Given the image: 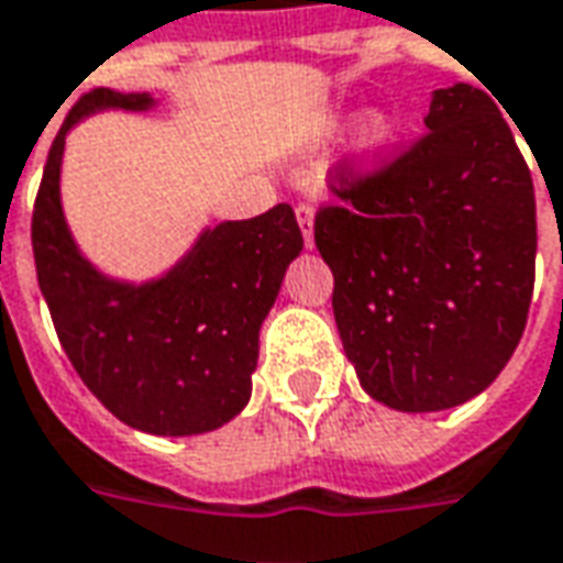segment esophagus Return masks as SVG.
Returning <instances> with one entry per match:
<instances>
[{"instance_id":"34e87169","label":"esophagus","mask_w":563,"mask_h":563,"mask_svg":"<svg viewBox=\"0 0 563 563\" xmlns=\"http://www.w3.org/2000/svg\"><path fill=\"white\" fill-rule=\"evenodd\" d=\"M295 219H298V228H301V234H305V246H313V207L310 203H298V210H295Z\"/></svg>"}]
</instances>
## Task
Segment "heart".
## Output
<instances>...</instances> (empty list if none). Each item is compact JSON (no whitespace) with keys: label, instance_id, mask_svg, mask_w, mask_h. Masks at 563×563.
<instances>
[{"label":"heart","instance_id":"heart-1","mask_svg":"<svg viewBox=\"0 0 563 563\" xmlns=\"http://www.w3.org/2000/svg\"><path fill=\"white\" fill-rule=\"evenodd\" d=\"M344 121H347V112H335V115H329L325 128H329V131H341ZM393 140H396V124H393L390 118L372 115L365 121L363 133H360V155L368 161L380 158V155L393 145Z\"/></svg>","mask_w":563,"mask_h":563}]
</instances>
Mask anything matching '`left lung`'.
<instances>
[{
  "mask_svg": "<svg viewBox=\"0 0 563 563\" xmlns=\"http://www.w3.org/2000/svg\"><path fill=\"white\" fill-rule=\"evenodd\" d=\"M430 133L322 207L338 335L363 390L423 415L470 402L521 341L533 295L537 200L509 121L473 85L435 90Z\"/></svg>",
  "mask_w": 563,
  "mask_h": 563,
  "instance_id": "1",
  "label": "left lung"
}]
</instances>
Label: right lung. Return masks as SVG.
Here are the masks:
<instances>
[{"mask_svg":"<svg viewBox=\"0 0 563 563\" xmlns=\"http://www.w3.org/2000/svg\"><path fill=\"white\" fill-rule=\"evenodd\" d=\"M152 93H85L51 145L33 210V255L69 363L121 423L152 435H200L238 418L253 396L258 329L301 253L289 203L207 225L176 265L133 283L78 250L60 198L66 133L97 112H148Z\"/></svg>","mask_w":563,"mask_h":563,"instance_id":"add662e5","label":"right lung"}]
</instances>
